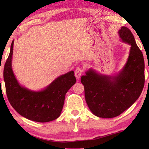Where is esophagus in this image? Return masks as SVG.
Listing matches in <instances>:
<instances>
[{"mask_svg": "<svg viewBox=\"0 0 149 149\" xmlns=\"http://www.w3.org/2000/svg\"><path fill=\"white\" fill-rule=\"evenodd\" d=\"M83 73V70L79 67H77L75 70V75L77 79H79L81 75Z\"/></svg>", "mask_w": 149, "mask_h": 149, "instance_id": "1", "label": "esophagus"}]
</instances>
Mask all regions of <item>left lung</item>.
<instances>
[{"label": "left lung", "mask_w": 149, "mask_h": 149, "mask_svg": "<svg viewBox=\"0 0 149 149\" xmlns=\"http://www.w3.org/2000/svg\"><path fill=\"white\" fill-rule=\"evenodd\" d=\"M123 42L130 45L127 62L114 76L99 74L90 68L81 77L85 98L96 116L116 117L129 108L139 97L145 84V62L142 52L130 30L122 27L118 31Z\"/></svg>", "instance_id": "obj_1"}]
</instances>
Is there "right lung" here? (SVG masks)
<instances>
[{
    "label": "right lung",
    "instance_id": "right-lung-1",
    "mask_svg": "<svg viewBox=\"0 0 149 149\" xmlns=\"http://www.w3.org/2000/svg\"><path fill=\"white\" fill-rule=\"evenodd\" d=\"M14 41L4 68V80L7 97L12 107L22 116L37 122H48L60 116L65 96L76 82L74 72L60 75L44 89L39 91L22 86L12 68Z\"/></svg>",
    "mask_w": 149,
    "mask_h": 149
}]
</instances>
